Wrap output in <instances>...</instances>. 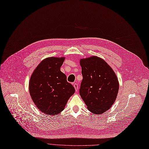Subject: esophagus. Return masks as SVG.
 Listing matches in <instances>:
<instances>
[{
  "label": "esophagus",
  "mask_w": 149,
  "mask_h": 149,
  "mask_svg": "<svg viewBox=\"0 0 149 149\" xmlns=\"http://www.w3.org/2000/svg\"><path fill=\"white\" fill-rule=\"evenodd\" d=\"M73 86H74V89H75L76 92H77V90H78V85H77V84L76 83L74 84H73Z\"/></svg>",
  "instance_id": "34e87169"
}]
</instances>
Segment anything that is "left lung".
I'll return each instance as SVG.
<instances>
[{
	"instance_id": "1",
	"label": "left lung",
	"mask_w": 149,
	"mask_h": 149,
	"mask_svg": "<svg viewBox=\"0 0 149 149\" xmlns=\"http://www.w3.org/2000/svg\"><path fill=\"white\" fill-rule=\"evenodd\" d=\"M83 79L79 93L88 109L101 114L115 101L119 88L116 74L102 58L91 56L80 60Z\"/></svg>"
}]
</instances>
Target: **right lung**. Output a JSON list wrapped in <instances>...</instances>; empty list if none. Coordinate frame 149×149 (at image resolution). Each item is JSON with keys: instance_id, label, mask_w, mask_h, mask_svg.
Returning a JSON list of instances; mask_svg holds the SVG:
<instances>
[{"instance_id": "add662e5", "label": "right lung", "mask_w": 149, "mask_h": 149, "mask_svg": "<svg viewBox=\"0 0 149 149\" xmlns=\"http://www.w3.org/2000/svg\"><path fill=\"white\" fill-rule=\"evenodd\" d=\"M65 57L51 56L43 60L33 71L29 81V93L34 103L42 113L55 116L65 108L75 92L67 81L60 67Z\"/></svg>"}]
</instances>
